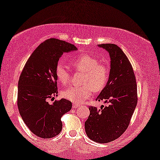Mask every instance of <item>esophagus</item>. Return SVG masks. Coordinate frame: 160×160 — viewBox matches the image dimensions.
Masks as SVG:
<instances>
[{"mask_svg":"<svg viewBox=\"0 0 160 160\" xmlns=\"http://www.w3.org/2000/svg\"><path fill=\"white\" fill-rule=\"evenodd\" d=\"M79 106H80V105L78 104V103H75V102H74V103H73V108H78V107Z\"/></svg>","mask_w":160,"mask_h":160,"instance_id":"1","label":"esophagus"}]
</instances>
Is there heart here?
I'll use <instances>...</instances> for the list:
<instances>
[{
    "instance_id": "b5f03b06",
    "label": "heart",
    "mask_w": 160,
    "mask_h": 160,
    "mask_svg": "<svg viewBox=\"0 0 160 160\" xmlns=\"http://www.w3.org/2000/svg\"><path fill=\"white\" fill-rule=\"evenodd\" d=\"M71 66L76 71L84 73L81 87H70L62 92L65 99L75 103H81L90 98L92 93L103 90L108 84L110 70L108 65L100 62L99 59L89 54H81L69 60ZM55 76L61 84L66 86L71 82V73L61 62L55 68Z\"/></svg>"
}]
</instances>
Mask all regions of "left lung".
<instances>
[{"instance_id":"1","label":"left lung","mask_w":160,"mask_h":160,"mask_svg":"<svg viewBox=\"0 0 160 160\" xmlns=\"http://www.w3.org/2000/svg\"><path fill=\"white\" fill-rule=\"evenodd\" d=\"M108 52L111 70L106 87L96 100H105L108 106L100 109L89 106L85 131L89 138L100 143L119 138L128 129L138 102L137 84L134 71L128 57L117 45L98 44Z\"/></svg>"}]
</instances>
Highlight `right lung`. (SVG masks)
Returning a JSON list of instances; mask_svg holds the SVG:
<instances>
[{
    "instance_id": "right-lung-1",
    "label": "right lung",
    "mask_w": 160,
    "mask_h": 160,
    "mask_svg": "<svg viewBox=\"0 0 160 160\" xmlns=\"http://www.w3.org/2000/svg\"><path fill=\"white\" fill-rule=\"evenodd\" d=\"M77 50L73 44L57 38L41 43L26 62L18 82L17 106L25 124L36 136L51 138L61 132V117L72 108L64 98L49 104L58 96L55 68L65 52Z\"/></svg>"
}]
</instances>
